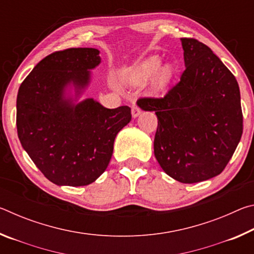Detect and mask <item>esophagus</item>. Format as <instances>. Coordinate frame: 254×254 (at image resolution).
Instances as JSON below:
<instances>
[{"mask_svg": "<svg viewBox=\"0 0 254 254\" xmlns=\"http://www.w3.org/2000/svg\"><path fill=\"white\" fill-rule=\"evenodd\" d=\"M132 117L133 118H137L140 115V113H141V110H140V107L139 106H136V105H134L132 107Z\"/></svg>", "mask_w": 254, "mask_h": 254, "instance_id": "1", "label": "esophagus"}]
</instances>
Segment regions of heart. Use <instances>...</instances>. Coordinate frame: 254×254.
<instances>
[{
    "instance_id": "obj_1",
    "label": "heart",
    "mask_w": 254,
    "mask_h": 254,
    "mask_svg": "<svg viewBox=\"0 0 254 254\" xmlns=\"http://www.w3.org/2000/svg\"><path fill=\"white\" fill-rule=\"evenodd\" d=\"M160 66L161 58L158 56L144 59L130 71L128 81L132 84H144L154 77L153 86L157 89H160L166 86L174 74V67L171 64Z\"/></svg>"
}]
</instances>
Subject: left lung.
<instances>
[{"instance_id":"8db88e82","label":"left lung","mask_w":254,"mask_h":254,"mask_svg":"<svg viewBox=\"0 0 254 254\" xmlns=\"http://www.w3.org/2000/svg\"><path fill=\"white\" fill-rule=\"evenodd\" d=\"M186 69L162 98H139L158 118L154 156L177 182L194 184L220 175L243 132L239 84L207 46L182 38Z\"/></svg>"}]
</instances>
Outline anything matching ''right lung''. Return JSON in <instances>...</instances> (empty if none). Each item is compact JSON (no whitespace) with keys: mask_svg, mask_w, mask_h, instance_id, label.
<instances>
[{"mask_svg":"<svg viewBox=\"0 0 254 254\" xmlns=\"http://www.w3.org/2000/svg\"><path fill=\"white\" fill-rule=\"evenodd\" d=\"M101 64L100 50L69 48L47 56L21 84L16 128L23 149L58 186H86L109 166L115 136L131 109H106L94 98L75 103ZM74 87L75 97L66 91Z\"/></svg>","mask_w":254,"mask_h":254,"instance_id":"obj_1","label":"right lung"}]
</instances>
